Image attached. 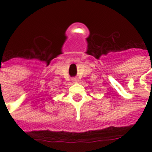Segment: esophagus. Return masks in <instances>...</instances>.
<instances>
[{"mask_svg": "<svg viewBox=\"0 0 152 152\" xmlns=\"http://www.w3.org/2000/svg\"><path fill=\"white\" fill-rule=\"evenodd\" d=\"M72 81L73 83H77L78 82V79L76 78V77H73V78H72Z\"/></svg>", "mask_w": 152, "mask_h": 152, "instance_id": "34e87169", "label": "esophagus"}]
</instances>
